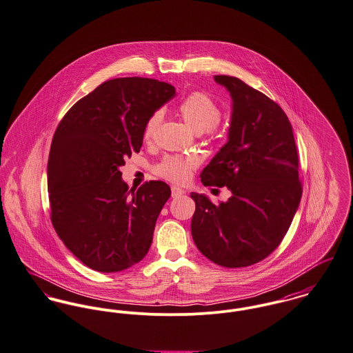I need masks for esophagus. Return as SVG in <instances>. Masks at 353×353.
<instances>
[{
    "label": "esophagus",
    "instance_id": "1",
    "mask_svg": "<svg viewBox=\"0 0 353 353\" xmlns=\"http://www.w3.org/2000/svg\"><path fill=\"white\" fill-rule=\"evenodd\" d=\"M182 194H185V192L182 190V189H179V188H176V186H172L171 188V195L175 198V196H181Z\"/></svg>",
    "mask_w": 353,
    "mask_h": 353
}]
</instances>
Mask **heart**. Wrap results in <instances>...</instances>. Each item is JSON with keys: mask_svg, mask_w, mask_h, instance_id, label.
Returning <instances> with one entry per match:
<instances>
[{"mask_svg": "<svg viewBox=\"0 0 353 353\" xmlns=\"http://www.w3.org/2000/svg\"><path fill=\"white\" fill-rule=\"evenodd\" d=\"M178 113L195 133H216L217 124L221 120L220 105L203 92H192L178 105ZM161 112H154L143 129L145 141H151L161 123ZM198 165L194 157L168 155L155 167L157 175L174 183H185L189 181L192 171Z\"/></svg>", "mask_w": 353, "mask_h": 353, "instance_id": "1", "label": "heart"}]
</instances>
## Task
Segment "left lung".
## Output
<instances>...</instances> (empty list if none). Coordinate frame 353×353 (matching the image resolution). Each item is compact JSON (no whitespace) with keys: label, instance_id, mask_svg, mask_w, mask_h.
<instances>
[{"label":"left lung","instance_id":"1","mask_svg":"<svg viewBox=\"0 0 353 353\" xmlns=\"http://www.w3.org/2000/svg\"><path fill=\"white\" fill-rule=\"evenodd\" d=\"M233 99L229 140L201 172L203 186H226L213 203L192 192V240L203 256L226 268L248 267L282 243L302 196L298 152L283 109L236 77L214 75Z\"/></svg>","mask_w":353,"mask_h":353}]
</instances>
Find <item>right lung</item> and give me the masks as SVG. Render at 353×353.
Listing matches in <instances>:
<instances>
[{
  "label": "right lung",
  "mask_w": 353,
  "mask_h": 353,
  "mask_svg": "<svg viewBox=\"0 0 353 353\" xmlns=\"http://www.w3.org/2000/svg\"><path fill=\"white\" fill-rule=\"evenodd\" d=\"M174 96L175 88L158 79L114 78L75 102L54 133L47 165L51 223L92 270H127L151 247L170 186L150 181L129 194L120 167L140 151L148 117Z\"/></svg>",
  "instance_id": "add662e5"
}]
</instances>
